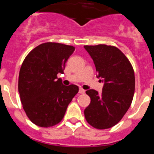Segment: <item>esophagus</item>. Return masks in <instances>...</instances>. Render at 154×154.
<instances>
[{
	"label": "esophagus",
	"instance_id": "esophagus-1",
	"mask_svg": "<svg viewBox=\"0 0 154 154\" xmlns=\"http://www.w3.org/2000/svg\"><path fill=\"white\" fill-rule=\"evenodd\" d=\"M79 93H81V94H83V93H85V89H82V88H79Z\"/></svg>",
	"mask_w": 154,
	"mask_h": 154
}]
</instances>
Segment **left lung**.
I'll return each mask as SVG.
<instances>
[{
  "label": "left lung",
  "instance_id": "obj_1",
  "mask_svg": "<svg viewBox=\"0 0 154 154\" xmlns=\"http://www.w3.org/2000/svg\"><path fill=\"white\" fill-rule=\"evenodd\" d=\"M93 60L97 78L104 82L103 92L87 90L91 103L84 110L86 121L104 130L117 124L130 108L135 91V75L130 61L116 47L85 45Z\"/></svg>",
  "mask_w": 154,
  "mask_h": 154
}]
</instances>
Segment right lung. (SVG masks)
Wrapping results in <instances>:
<instances>
[{"label":"right lung","instance_id":"1","mask_svg":"<svg viewBox=\"0 0 154 154\" xmlns=\"http://www.w3.org/2000/svg\"><path fill=\"white\" fill-rule=\"evenodd\" d=\"M75 51L71 45L47 42L35 48L21 65L18 92L30 120L41 127L60 123L67 107L79 92L75 85L65 86L58 73H63L68 58Z\"/></svg>","mask_w":154,"mask_h":154}]
</instances>
